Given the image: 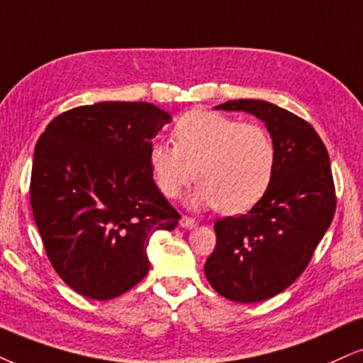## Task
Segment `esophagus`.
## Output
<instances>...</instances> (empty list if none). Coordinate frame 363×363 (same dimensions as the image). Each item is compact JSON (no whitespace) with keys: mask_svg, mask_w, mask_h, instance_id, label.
<instances>
[{"mask_svg":"<svg viewBox=\"0 0 363 363\" xmlns=\"http://www.w3.org/2000/svg\"><path fill=\"white\" fill-rule=\"evenodd\" d=\"M196 222L194 217H189V216H183L180 218V225L183 227V229H194V227H196Z\"/></svg>","mask_w":363,"mask_h":363,"instance_id":"34e87169","label":"esophagus"}]
</instances>
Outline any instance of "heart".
I'll return each instance as SVG.
<instances>
[{"label": "heart", "mask_w": 363, "mask_h": 363, "mask_svg": "<svg viewBox=\"0 0 363 363\" xmlns=\"http://www.w3.org/2000/svg\"><path fill=\"white\" fill-rule=\"evenodd\" d=\"M172 140L173 146L153 143L147 151L151 177L167 199L180 196L196 177L194 203L234 216L254 207L269 189L277 151L261 124L194 109L174 123Z\"/></svg>", "instance_id": "heart-1"}]
</instances>
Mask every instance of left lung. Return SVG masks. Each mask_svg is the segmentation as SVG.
I'll list each match as a JSON object with an SVG mask.
<instances>
[{
    "label": "left lung",
    "mask_w": 363,
    "mask_h": 363,
    "mask_svg": "<svg viewBox=\"0 0 363 363\" xmlns=\"http://www.w3.org/2000/svg\"><path fill=\"white\" fill-rule=\"evenodd\" d=\"M217 109L245 111L264 121L277 158L262 199L247 213L213 223L217 244L205 276L230 301H264L301 276L333 220L337 195L330 156L311 124L283 107L239 99Z\"/></svg>",
    "instance_id": "1"
}]
</instances>
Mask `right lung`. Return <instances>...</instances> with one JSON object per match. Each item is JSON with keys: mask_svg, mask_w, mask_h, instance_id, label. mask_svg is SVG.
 Masks as SVG:
<instances>
[{"mask_svg": "<svg viewBox=\"0 0 363 363\" xmlns=\"http://www.w3.org/2000/svg\"><path fill=\"white\" fill-rule=\"evenodd\" d=\"M172 116L150 102H97L65 111L35 146L30 202L57 274L106 301L147 274L146 247L180 213L156 189L147 151Z\"/></svg>", "mask_w": 363, "mask_h": 363, "instance_id": "obj_1", "label": "right lung"}]
</instances>
